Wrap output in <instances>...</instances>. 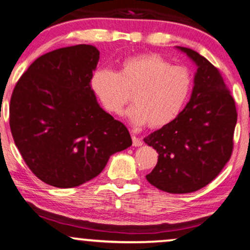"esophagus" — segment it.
<instances>
[{"label":"esophagus","instance_id":"esophagus-1","mask_svg":"<svg viewBox=\"0 0 250 250\" xmlns=\"http://www.w3.org/2000/svg\"><path fill=\"white\" fill-rule=\"evenodd\" d=\"M143 145V141L140 137L135 136V135H133V146L134 147H141V146Z\"/></svg>","mask_w":250,"mask_h":250}]
</instances>
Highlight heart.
<instances>
[{
  "label": "heart",
  "mask_w": 250,
  "mask_h": 250,
  "mask_svg": "<svg viewBox=\"0 0 250 250\" xmlns=\"http://www.w3.org/2000/svg\"><path fill=\"white\" fill-rule=\"evenodd\" d=\"M90 83L108 113L121 115L133 95L135 105L127 113L130 122L161 128L180 115L193 77L188 68L171 65L156 54H142L123 60L117 73L96 70Z\"/></svg>",
  "instance_id": "1"
}]
</instances>
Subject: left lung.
<instances>
[{
  "mask_svg": "<svg viewBox=\"0 0 250 250\" xmlns=\"http://www.w3.org/2000/svg\"><path fill=\"white\" fill-rule=\"evenodd\" d=\"M177 48L197 65L193 93L173 122L145 139L159 154L146 177L160 190L186 194L210 183L229 161L237 113L220 70L195 50Z\"/></svg>",
  "mask_w": 250,
  "mask_h": 250,
  "instance_id": "1",
  "label": "left lung"
}]
</instances>
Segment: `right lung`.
<instances>
[{"mask_svg": "<svg viewBox=\"0 0 250 250\" xmlns=\"http://www.w3.org/2000/svg\"><path fill=\"white\" fill-rule=\"evenodd\" d=\"M100 51L60 48L40 56L20 77L9 105L11 135L35 176L57 188L96 177L113 154L131 146L122 122L105 113L90 87Z\"/></svg>", "mask_w": 250, "mask_h": 250, "instance_id": "right-lung-1", "label": "right lung"}]
</instances>
